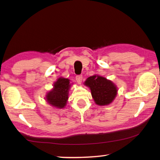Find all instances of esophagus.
I'll return each instance as SVG.
<instances>
[{"mask_svg":"<svg viewBox=\"0 0 160 160\" xmlns=\"http://www.w3.org/2000/svg\"><path fill=\"white\" fill-rule=\"evenodd\" d=\"M82 75H77V76H76V81L79 84H81V82H82Z\"/></svg>","mask_w":160,"mask_h":160,"instance_id":"esophagus-1","label":"esophagus"}]
</instances>
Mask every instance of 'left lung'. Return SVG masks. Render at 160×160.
Returning <instances> with one entry per match:
<instances>
[{
	"mask_svg": "<svg viewBox=\"0 0 160 160\" xmlns=\"http://www.w3.org/2000/svg\"><path fill=\"white\" fill-rule=\"evenodd\" d=\"M91 90L92 98L98 105H107L112 102L117 94L115 85L111 81L100 76L88 77L85 82Z\"/></svg>",
	"mask_w": 160,
	"mask_h": 160,
	"instance_id": "1",
	"label": "left lung"
}]
</instances>
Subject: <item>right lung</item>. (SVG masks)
I'll return each instance as SVG.
<instances>
[{
  "instance_id": "add662e5",
  "label": "right lung",
  "mask_w": 160,
  "mask_h": 160,
  "mask_svg": "<svg viewBox=\"0 0 160 160\" xmlns=\"http://www.w3.org/2000/svg\"><path fill=\"white\" fill-rule=\"evenodd\" d=\"M70 86V80L65 78H59L54 83L53 89L47 95L48 102L56 107H64L68 99Z\"/></svg>"
}]
</instances>
